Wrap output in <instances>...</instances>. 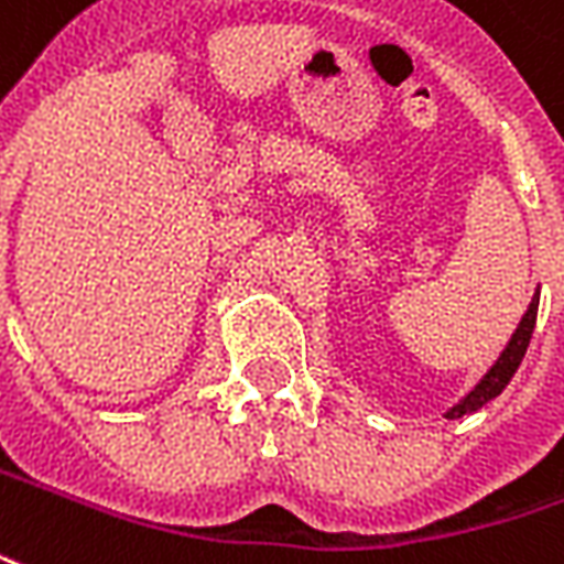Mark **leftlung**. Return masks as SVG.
Wrapping results in <instances>:
<instances>
[{"mask_svg":"<svg viewBox=\"0 0 564 564\" xmlns=\"http://www.w3.org/2000/svg\"><path fill=\"white\" fill-rule=\"evenodd\" d=\"M538 299H541V290H535V295H532V302H529L527 314L520 316V323H517L514 335H511V340L505 344V349L499 352V358L494 361V367L484 373L478 382H475L466 394H463L457 403H454L452 410L445 412V419L454 421V419H463V415H473V412H478L484 406V403H490L494 398H499L505 391V386L511 382V377L517 373V367H520V361H523V356H527V346L529 340H532V332H535V319H538Z\"/></svg>","mask_w":564,"mask_h":564,"instance_id":"obj_1","label":"left lung"}]
</instances>
